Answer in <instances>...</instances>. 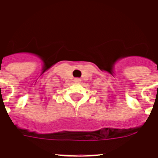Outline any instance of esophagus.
<instances>
[{
    "mask_svg": "<svg viewBox=\"0 0 158 158\" xmlns=\"http://www.w3.org/2000/svg\"><path fill=\"white\" fill-rule=\"evenodd\" d=\"M73 81L75 83H79L80 81H81V79H79V78H75V79H73Z\"/></svg>",
    "mask_w": 158,
    "mask_h": 158,
    "instance_id": "esophagus-1",
    "label": "esophagus"
}]
</instances>
